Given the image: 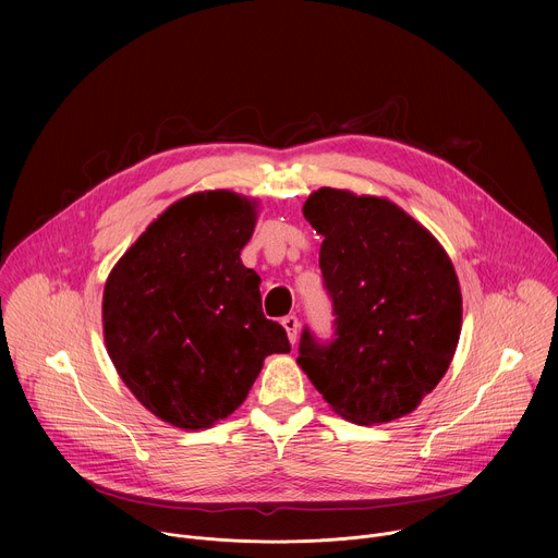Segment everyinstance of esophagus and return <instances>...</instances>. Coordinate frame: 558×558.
I'll use <instances>...</instances> for the list:
<instances>
[{
  "instance_id": "esophagus-1",
  "label": "esophagus",
  "mask_w": 558,
  "mask_h": 558,
  "mask_svg": "<svg viewBox=\"0 0 558 558\" xmlns=\"http://www.w3.org/2000/svg\"><path fill=\"white\" fill-rule=\"evenodd\" d=\"M282 327H284V331H287V336H289V342H291V344H295V342H298V331H300L298 317H295V315H287V317H282Z\"/></svg>"
}]
</instances>
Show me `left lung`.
<instances>
[{
	"mask_svg": "<svg viewBox=\"0 0 558 558\" xmlns=\"http://www.w3.org/2000/svg\"><path fill=\"white\" fill-rule=\"evenodd\" d=\"M304 218L325 235L320 269L336 340L304 329L298 364L344 420L373 426L413 413L446 375L461 333V289L437 238L381 196L320 187Z\"/></svg>",
	"mask_w": 558,
	"mask_h": 558,
	"instance_id": "1",
	"label": "left lung"
}]
</instances>
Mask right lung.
Returning <instances> with one entry per match:
<instances>
[{
	"label": "right lung",
	"mask_w": 558,
	"mask_h": 558,
	"mask_svg": "<svg viewBox=\"0 0 558 558\" xmlns=\"http://www.w3.org/2000/svg\"><path fill=\"white\" fill-rule=\"evenodd\" d=\"M256 220V198L190 194L147 225L106 280L108 355L136 400L174 428L229 417L265 357L291 351L263 313L260 276L241 260Z\"/></svg>",
	"instance_id": "add662e5"
}]
</instances>
